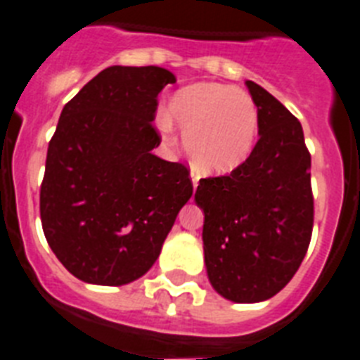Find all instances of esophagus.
Returning <instances> with one entry per match:
<instances>
[{
	"label": "esophagus",
	"instance_id": "1",
	"mask_svg": "<svg viewBox=\"0 0 360 360\" xmlns=\"http://www.w3.org/2000/svg\"><path fill=\"white\" fill-rule=\"evenodd\" d=\"M198 174L195 173V171H191V182H193V187H195V189H197V186H198Z\"/></svg>",
	"mask_w": 360,
	"mask_h": 360
}]
</instances>
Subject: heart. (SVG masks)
Here are the masks:
<instances>
[{
  "label": "heart",
  "instance_id": "obj_1",
  "mask_svg": "<svg viewBox=\"0 0 360 360\" xmlns=\"http://www.w3.org/2000/svg\"><path fill=\"white\" fill-rule=\"evenodd\" d=\"M169 117L184 130V150L204 174L237 169L250 156L259 130V114L245 91L215 82L189 84L169 101ZM160 127L169 129L167 115Z\"/></svg>",
  "mask_w": 360,
  "mask_h": 360
}]
</instances>
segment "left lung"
<instances>
[{
	"instance_id": "obj_1",
	"label": "left lung",
	"mask_w": 360,
	"mask_h": 360,
	"mask_svg": "<svg viewBox=\"0 0 360 360\" xmlns=\"http://www.w3.org/2000/svg\"><path fill=\"white\" fill-rule=\"evenodd\" d=\"M259 114V139L230 174L202 178L204 261L222 298L255 304L292 280L313 233L311 154L304 130L265 88L246 80Z\"/></svg>"
}]
</instances>
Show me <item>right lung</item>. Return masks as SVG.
<instances>
[{
    "instance_id": "obj_1",
    "label": "right lung",
    "mask_w": 360,
    "mask_h": 360,
    "mask_svg": "<svg viewBox=\"0 0 360 360\" xmlns=\"http://www.w3.org/2000/svg\"><path fill=\"white\" fill-rule=\"evenodd\" d=\"M176 77L158 66H110L62 108L40 187L41 228L80 281L127 285L158 259L193 195L184 163L154 156L158 94Z\"/></svg>"
}]
</instances>
